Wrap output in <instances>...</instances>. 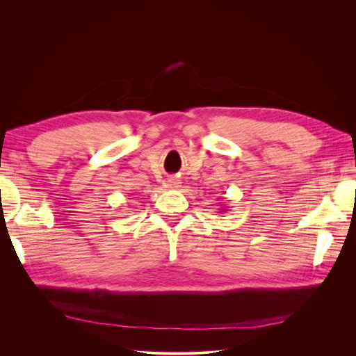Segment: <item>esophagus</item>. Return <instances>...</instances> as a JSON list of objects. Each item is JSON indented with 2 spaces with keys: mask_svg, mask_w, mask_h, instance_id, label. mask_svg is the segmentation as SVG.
Listing matches in <instances>:
<instances>
[{
  "mask_svg": "<svg viewBox=\"0 0 356 356\" xmlns=\"http://www.w3.org/2000/svg\"><path fill=\"white\" fill-rule=\"evenodd\" d=\"M168 187H170V188H178V187H179V182L175 181V179H169Z\"/></svg>",
  "mask_w": 356,
  "mask_h": 356,
  "instance_id": "1",
  "label": "esophagus"
}]
</instances>
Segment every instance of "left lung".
Listing matches in <instances>:
<instances>
[{"mask_svg": "<svg viewBox=\"0 0 356 356\" xmlns=\"http://www.w3.org/2000/svg\"><path fill=\"white\" fill-rule=\"evenodd\" d=\"M225 208H227V207H225V204H224V207L221 208V211H220V212H225Z\"/></svg>", "mask_w": 356, "mask_h": 356, "instance_id": "1", "label": "left lung"}]
</instances>
